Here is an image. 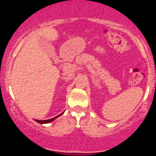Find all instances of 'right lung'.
Instances as JSON below:
<instances>
[{"mask_svg": "<svg viewBox=\"0 0 156 156\" xmlns=\"http://www.w3.org/2000/svg\"><path fill=\"white\" fill-rule=\"evenodd\" d=\"M63 113H64V112H63L61 113L60 115H59L56 116V117L53 118V119H48V120H37V119H35V122H37V123H40V124H47V123H50V122H53V121L54 120V119H56V118H58V117H59V116H60L61 115H62V114H63Z\"/></svg>", "mask_w": 156, "mask_h": 156, "instance_id": "1", "label": "right lung"}]
</instances>
